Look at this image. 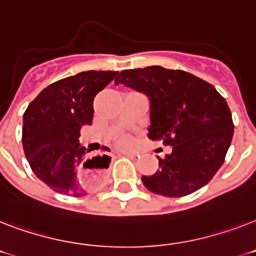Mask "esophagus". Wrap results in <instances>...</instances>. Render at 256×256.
I'll return each instance as SVG.
<instances>
[{
  "mask_svg": "<svg viewBox=\"0 0 256 256\" xmlns=\"http://www.w3.org/2000/svg\"><path fill=\"white\" fill-rule=\"evenodd\" d=\"M120 154H122V156H136V152H120Z\"/></svg>",
  "mask_w": 256,
  "mask_h": 256,
  "instance_id": "obj_1",
  "label": "esophagus"
}]
</instances>
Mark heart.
<instances>
[{
  "instance_id": "obj_1",
  "label": "heart",
  "mask_w": 256,
  "mask_h": 256,
  "mask_svg": "<svg viewBox=\"0 0 256 256\" xmlns=\"http://www.w3.org/2000/svg\"><path fill=\"white\" fill-rule=\"evenodd\" d=\"M118 144H120V146H124V148H128V146H130V140L126 138V136H122V138H120V140H118Z\"/></svg>"
}]
</instances>
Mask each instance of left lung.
<instances>
[{
	"instance_id": "1",
	"label": "left lung",
	"mask_w": 256,
	"mask_h": 256,
	"mask_svg": "<svg viewBox=\"0 0 256 256\" xmlns=\"http://www.w3.org/2000/svg\"><path fill=\"white\" fill-rule=\"evenodd\" d=\"M148 94V136L172 146L160 158V170L142 176L154 194L180 198L210 182L224 162L234 124L226 100L208 82L183 70L148 66L120 72L116 85Z\"/></svg>"
}]
</instances>
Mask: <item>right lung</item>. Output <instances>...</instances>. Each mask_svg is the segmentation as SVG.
Segmentation results:
<instances>
[{"label": "right lung", "instance_id": "1", "mask_svg": "<svg viewBox=\"0 0 256 256\" xmlns=\"http://www.w3.org/2000/svg\"><path fill=\"white\" fill-rule=\"evenodd\" d=\"M118 72H84L45 88L24 112L22 146L33 172L58 194L84 196L100 184L108 168L106 154L86 160L78 144L81 128L90 124L92 102ZM89 166H88L87 164ZM88 167L85 172L84 168Z\"/></svg>", "mask_w": 256, "mask_h": 256}]
</instances>
